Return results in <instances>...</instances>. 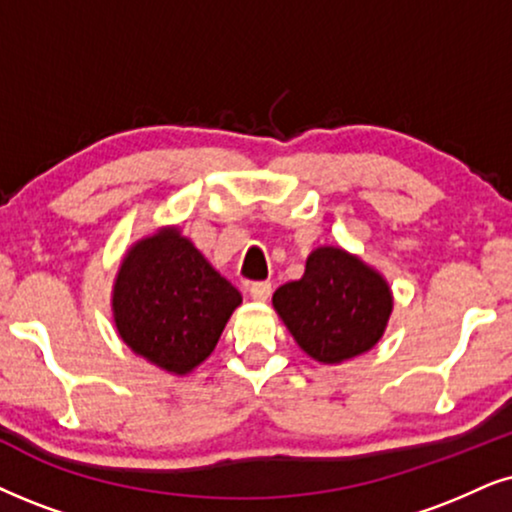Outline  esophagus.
Instances as JSON below:
<instances>
[{
    "label": "esophagus",
    "instance_id": "esophagus-1",
    "mask_svg": "<svg viewBox=\"0 0 512 512\" xmlns=\"http://www.w3.org/2000/svg\"><path fill=\"white\" fill-rule=\"evenodd\" d=\"M271 295V283L269 281H255L250 286V297L257 302H267Z\"/></svg>",
    "mask_w": 512,
    "mask_h": 512
}]
</instances>
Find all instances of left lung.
<instances>
[{"mask_svg": "<svg viewBox=\"0 0 512 512\" xmlns=\"http://www.w3.org/2000/svg\"><path fill=\"white\" fill-rule=\"evenodd\" d=\"M274 307L309 357L338 364L380 340L392 295L383 276L364 262L323 245L307 257L302 278L276 290Z\"/></svg>", "mask_w": 512, "mask_h": 512, "instance_id": "left-lung-1", "label": "left lung"}]
</instances>
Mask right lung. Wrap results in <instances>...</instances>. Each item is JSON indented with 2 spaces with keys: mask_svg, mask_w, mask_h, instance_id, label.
Here are the masks:
<instances>
[{
  "mask_svg": "<svg viewBox=\"0 0 512 512\" xmlns=\"http://www.w3.org/2000/svg\"><path fill=\"white\" fill-rule=\"evenodd\" d=\"M241 293L177 229L127 252L113 309L120 338L172 373H189L215 349Z\"/></svg>",
  "mask_w": 512,
  "mask_h": 512,
  "instance_id": "add662e5",
  "label": "right lung"
}]
</instances>
